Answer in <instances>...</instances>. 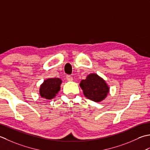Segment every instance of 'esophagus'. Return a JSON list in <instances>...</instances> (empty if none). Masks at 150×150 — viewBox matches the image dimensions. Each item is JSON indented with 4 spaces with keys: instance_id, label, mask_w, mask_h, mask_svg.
<instances>
[{
    "instance_id": "esophagus-1",
    "label": "esophagus",
    "mask_w": 150,
    "mask_h": 150,
    "mask_svg": "<svg viewBox=\"0 0 150 150\" xmlns=\"http://www.w3.org/2000/svg\"><path fill=\"white\" fill-rule=\"evenodd\" d=\"M66 78H67V80H68L69 81H72V80H73L72 77L71 76H70V75H67Z\"/></svg>"
}]
</instances>
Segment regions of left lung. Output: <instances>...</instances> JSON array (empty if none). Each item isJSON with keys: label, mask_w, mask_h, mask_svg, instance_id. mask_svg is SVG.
<instances>
[{"label": "left lung", "mask_w": 150, "mask_h": 150, "mask_svg": "<svg viewBox=\"0 0 150 150\" xmlns=\"http://www.w3.org/2000/svg\"><path fill=\"white\" fill-rule=\"evenodd\" d=\"M79 86L84 96L95 102H102L108 96L109 87L105 81L96 74H88L80 82Z\"/></svg>", "instance_id": "1"}]
</instances>
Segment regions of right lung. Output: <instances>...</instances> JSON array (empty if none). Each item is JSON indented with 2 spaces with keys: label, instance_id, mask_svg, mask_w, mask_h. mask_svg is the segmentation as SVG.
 Masks as SVG:
<instances>
[{
  "label": "right lung",
  "instance_id": "1",
  "mask_svg": "<svg viewBox=\"0 0 150 150\" xmlns=\"http://www.w3.org/2000/svg\"><path fill=\"white\" fill-rule=\"evenodd\" d=\"M62 80L58 78H48L43 81L39 88V95L42 98L51 100L60 91Z\"/></svg>",
  "mask_w": 150,
  "mask_h": 150
}]
</instances>
